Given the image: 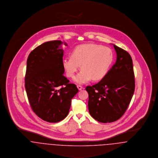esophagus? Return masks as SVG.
Returning <instances> with one entry per match:
<instances>
[{
  "instance_id": "obj_1",
  "label": "esophagus",
  "mask_w": 158,
  "mask_h": 158,
  "mask_svg": "<svg viewBox=\"0 0 158 158\" xmlns=\"http://www.w3.org/2000/svg\"><path fill=\"white\" fill-rule=\"evenodd\" d=\"M77 87L79 90H81V89L83 88L82 86H81V85H77Z\"/></svg>"
}]
</instances>
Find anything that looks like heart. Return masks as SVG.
Returning a JSON list of instances; mask_svg holds the SVG:
<instances>
[{
	"instance_id": "heart-1",
	"label": "heart",
	"mask_w": 158,
	"mask_h": 158,
	"mask_svg": "<svg viewBox=\"0 0 158 158\" xmlns=\"http://www.w3.org/2000/svg\"><path fill=\"white\" fill-rule=\"evenodd\" d=\"M113 53L110 48L97 44H84L77 47L71 57L62 60L66 74L73 77L81 65V71L74 78L79 84H84L91 79H102L109 70L113 61Z\"/></svg>"
}]
</instances>
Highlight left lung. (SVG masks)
Here are the masks:
<instances>
[{
	"label": "left lung",
	"mask_w": 158,
	"mask_h": 158,
	"mask_svg": "<svg viewBox=\"0 0 158 158\" xmlns=\"http://www.w3.org/2000/svg\"><path fill=\"white\" fill-rule=\"evenodd\" d=\"M116 63L98 84L87 86L90 115L102 123L118 120L127 110L133 97L135 74L130 54L115 45Z\"/></svg>",
	"instance_id": "obj_1"
}]
</instances>
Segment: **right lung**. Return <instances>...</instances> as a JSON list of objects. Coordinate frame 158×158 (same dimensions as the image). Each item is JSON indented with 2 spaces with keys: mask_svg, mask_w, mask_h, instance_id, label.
<instances>
[{
  "mask_svg": "<svg viewBox=\"0 0 158 158\" xmlns=\"http://www.w3.org/2000/svg\"><path fill=\"white\" fill-rule=\"evenodd\" d=\"M62 44L60 40L45 42L30 53L27 62L25 87L30 104L37 116L48 123L67 116L71 99L79 91L64 76Z\"/></svg>",
  "mask_w": 158,
  "mask_h": 158,
  "instance_id": "right-lung-1",
  "label": "right lung"
}]
</instances>
